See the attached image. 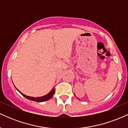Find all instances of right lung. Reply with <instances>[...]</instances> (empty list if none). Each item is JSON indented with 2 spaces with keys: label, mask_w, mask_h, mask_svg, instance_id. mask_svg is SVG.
Here are the masks:
<instances>
[{
  "label": "right lung",
  "mask_w": 128,
  "mask_h": 128,
  "mask_svg": "<svg viewBox=\"0 0 128 128\" xmlns=\"http://www.w3.org/2000/svg\"><path fill=\"white\" fill-rule=\"evenodd\" d=\"M15 87H16V86H15ZM16 88L17 89V90H18V92L22 94V96H24V98H26V99H29V100H32V101H36V102H44V101L48 100H49L51 98H52L53 96H54V93H55V88H53L52 90H51L50 92L48 94L45 95V96H42V97H38V98H34V97L26 96V95L24 94H23V93H22V92H20V91H19L17 89L16 87Z\"/></svg>",
  "instance_id": "add662e5"
}]
</instances>
